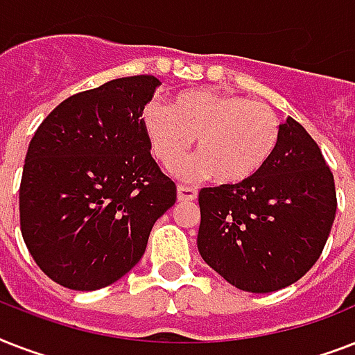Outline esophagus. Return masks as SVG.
<instances>
[{"label": "esophagus", "mask_w": 355, "mask_h": 355, "mask_svg": "<svg viewBox=\"0 0 355 355\" xmlns=\"http://www.w3.org/2000/svg\"><path fill=\"white\" fill-rule=\"evenodd\" d=\"M177 197L178 200H195L197 199V189L191 188V186H182V184H178Z\"/></svg>", "instance_id": "esophagus-1"}]
</instances>
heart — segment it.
I'll return each mask as SVG.
<instances>
[{"instance_id":"b5f03b06","label":"heart","mask_w":355,"mask_h":355,"mask_svg":"<svg viewBox=\"0 0 355 355\" xmlns=\"http://www.w3.org/2000/svg\"><path fill=\"white\" fill-rule=\"evenodd\" d=\"M141 125L153 155L167 169L186 158L197 138L199 160L184 175L211 173L223 184L254 177L280 139V118L267 103L214 90L180 92L169 108L149 103L141 110Z\"/></svg>"}]
</instances>
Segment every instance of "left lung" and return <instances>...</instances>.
I'll return each instance as SVG.
<instances>
[{
    "label": "left lung",
    "instance_id": "1",
    "mask_svg": "<svg viewBox=\"0 0 355 355\" xmlns=\"http://www.w3.org/2000/svg\"><path fill=\"white\" fill-rule=\"evenodd\" d=\"M197 247L211 269L250 293L278 291L320 258L336 219V182L319 145L293 118L254 177L199 191Z\"/></svg>",
    "mask_w": 355,
    "mask_h": 355
}]
</instances>
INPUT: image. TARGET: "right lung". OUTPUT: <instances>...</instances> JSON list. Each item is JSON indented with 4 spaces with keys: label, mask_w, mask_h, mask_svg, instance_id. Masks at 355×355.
I'll return each mask as SVG.
<instances>
[{
    "label": "right lung",
    "mask_w": 355,
    "mask_h": 355,
    "mask_svg": "<svg viewBox=\"0 0 355 355\" xmlns=\"http://www.w3.org/2000/svg\"><path fill=\"white\" fill-rule=\"evenodd\" d=\"M160 80L134 75L64 99L36 128L19 184V228L53 282L96 291L127 275L177 200L141 110Z\"/></svg>",
    "instance_id": "add662e5"
}]
</instances>
